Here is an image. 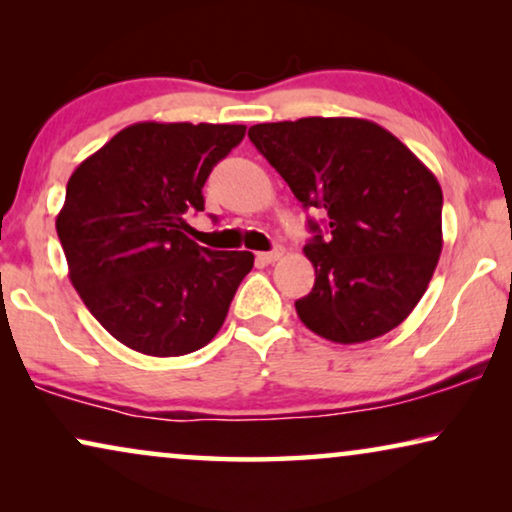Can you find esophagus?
Segmentation results:
<instances>
[{
  "label": "esophagus",
  "instance_id": "esophagus-1",
  "mask_svg": "<svg viewBox=\"0 0 512 512\" xmlns=\"http://www.w3.org/2000/svg\"><path fill=\"white\" fill-rule=\"evenodd\" d=\"M282 256H284V249L282 247H277V249H272V251H261V254H256V258L261 263H275Z\"/></svg>",
  "mask_w": 512,
  "mask_h": 512
}]
</instances>
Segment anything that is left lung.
Masks as SVG:
<instances>
[{
	"instance_id": "obj_1",
	"label": "left lung",
	"mask_w": 512,
	"mask_h": 512,
	"mask_svg": "<svg viewBox=\"0 0 512 512\" xmlns=\"http://www.w3.org/2000/svg\"><path fill=\"white\" fill-rule=\"evenodd\" d=\"M249 139L326 230L305 256L314 286L296 300L303 324L338 345L389 333L422 300L443 251V191L433 172L366 118L258 123Z\"/></svg>"
}]
</instances>
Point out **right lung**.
Listing matches in <instances>:
<instances>
[{"label": "right lung", "mask_w": 512, "mask_h": 512, "mask_svg": "<svg viewBox=\"0 0 512 512\" xmlns=\"http://www.w3.org/2000/svg\"><path fill=\"white\" fill-rule=\"evenodd\" d=\"M244 132V125L135 123L69 177L55 219L69 279L125 347L184 356L226 321L254 254L200 247L186 235L184 214L205 209L209 172Z\"/></svg>", "instance_id": "add662e5"}]
</instances>
